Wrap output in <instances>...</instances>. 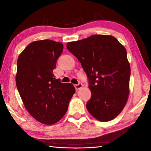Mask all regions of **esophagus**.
Segmentation results:
<instances>
[{"label":"esophagus","instance_id":"obj_1","mask_svg":"<svg viewBox=\"0 0 151 151\" xmlns=\"http://www.w3.org/2000/svg\"><path fill=\"white\" fill-rule=\"evenodd\" d=\"M75 87L76 90H79L80 89H81L83 87V85H82V83L79 82L78 84H75Z\"/></svg>","mask_w":151,"mask_h":151}]
</instances>
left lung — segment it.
<instances>
[{"label":"left lung","mask_w":151,"mask_h":151,"mask_svg":"<svg viewBox=\"0 0 151 151\" xmlns=\"http://www.w3.org/2000/svg\"><path fill=\"white\" fill-rule=\"evenodd\" d=\"M89 80L91 97L88 111L100 121H109L123 110L129 95L130 63L127 50L112 36L93 35L67 44Z\"/></svg>","instance_id":"1"}]
</instances>
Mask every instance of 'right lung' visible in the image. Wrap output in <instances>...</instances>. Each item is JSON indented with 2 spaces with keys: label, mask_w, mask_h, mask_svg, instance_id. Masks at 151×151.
Segmentation results:
<instances>
[{
  "label": "right lung",
  "mask_w": 151,
  "mask_h": 151,
  "mask_svg": "<svg viewBox=\"0 0 151 151\" xmlns=\"http://www.w3.org/2000/svg\"><path fill=\"white\" fill-rule=\"evenodd\" d=\"M63 49L60 42L36 41L17 59L16 86L24 107L35 119L47 125L64 116L75 93L72 84L60 82L53 74Z\"/></svg>",
  "instance_id": "1"
}]
</instances>
